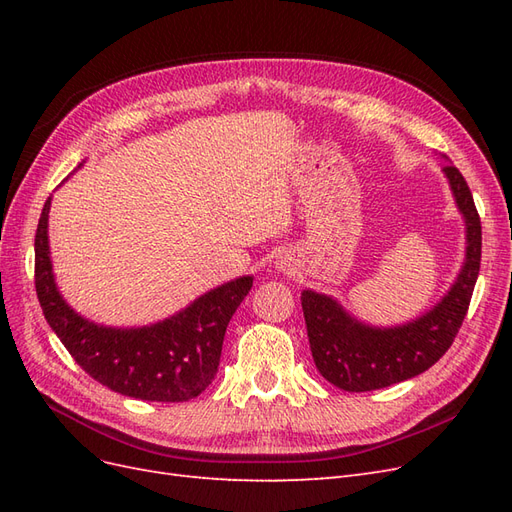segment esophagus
Listing matches in <instances>:
<instances>
[{
  "label": "esophagus",
  "instance_id": "obj_1",
  "mask_svg": "<svg viewBox=\"0 0 512 512\" xmlns=\"http://www.w3.org/2000/svg\"><path fill=\"white\" fill-rule=\"evenodd\" d=\"M275 265H277V269H280V271H290V260H286V258H280V260L275 262Z\"/></svg>",
  "mask_w": 512,
  "mask_h": 512
}]
</instances>
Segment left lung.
I'll return each instance as SVG.
<instances>
[{
	"instance_id": "left-lung-1",
	"label": "left lung",
	"mask_w": 512,
	"mask_h": 512,
	"mask_svg": "<svg viewBox=\"0 0 512 512\" xmlns=\"http://www.w3.org/2000/svg\"><path fill=\"white\" fill-rule=\"evenodd\" d=\"M455 203L466 220V262L442 301L408 324L378 329L352 318L327 294L303 290L301 305L309 348L322 378L350 393L376 391L423 374L451 348L468 314L480 269V218L466 179L444 166Z\"/></svg>"
}]
</instances>
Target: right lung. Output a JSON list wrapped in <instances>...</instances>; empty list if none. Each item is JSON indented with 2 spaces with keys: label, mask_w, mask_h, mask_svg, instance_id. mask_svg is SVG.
<instances>
[{
  "label": "right lung",
  "mask_w": 512,
  "mask_h": 512,
  "mask_svg": "<svg viewBox=\"0 0 512 512\" xmlns=\"http://www.w3.org/2000/svg\"><path fill=\"white\" fill-rule=\"evenodd\" d=\"M49 209L36 230V292L42 314L87 374L108 389L145 401H188L218 374L224 333L252 288L245 275L205 292L183 312L141 329L100 327L61 299L49 252Z\"/></svg>",
  "instance_id": "right-lung-1"
}]
</instances>
